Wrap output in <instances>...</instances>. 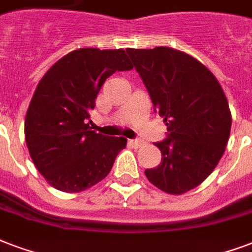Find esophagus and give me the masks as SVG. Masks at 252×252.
I'll use <instances>...</instances> for the list:
<instances>
[{"instance_id":"34e87169","label":"esophagus","mask_w":252,"mask_h":252,"mask_svg":"<svg viewBox=\"0 0 252 252\" xmlns=\"http://www.w3.org/2000/svg\"><path fill=\"white\" fill-rule=\"evenodd\" d=\"M128 145L138 149V147H141L142 145H143V142H142L141 139H128Z\"/></svg>"}]
</instances>
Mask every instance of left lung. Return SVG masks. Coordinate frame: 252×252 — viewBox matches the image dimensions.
I'll use <instances>...</instances> for the list:
<instances>
[{
    "instance_id": "8db88e82",
    "label": "left lung",
    "mask_w": 252,
    "mask_h": 252,
    "mask_svg": "<svg viewBox=\"0 0 252 252\" xmlns=\"http://www.w3.org/2000/svg\"><path fill=\"white\" fill-rule=\"evenodd\" d=\"M126 52L167 126L166 139L155 143L162 162L145 174L164 192L183 194L213 173L226 150L231 128L226 95L213 73L186 53L164 46Z\"/></svg>"
}]
</instances>
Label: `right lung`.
I'll return each mask as SVG.
<instances>
[{
    "label": "right lung",
    "mask_w": 252,
    "mask_h": 252,
    "mask_svg": "<svg viewBox=\"0 0 252 252\" xmlns=\"http://www.w3.org/2000/svg\"><path fill=\"white\" fill-rule=\"evenodd\" d=\"M131 69L122 49L85 47L62 57L39 81L25 139L37 170L57 190L79 192L110 173L127 139L95 133L88 121L106 79Z\"/></svg>",
    "instance_id": "obj_1"
}]
</instances>
